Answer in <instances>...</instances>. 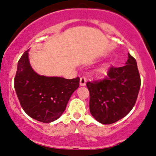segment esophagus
I'll return each instance as SVG.
<instances>
[{
  "mask_svg": "<svg viewBox=\"0 0 156 156\" xmlns=\"http://www.w3.org/2000/svg\"><path fill=\"white\" fill-rule=\"evenodd\" d=\"M87 83V78L85 77H81L80 79V85L81 86H85Z\"/></svg>",
  "mask_w": 156,
  "mask_h": 156,
  "instance_id": "1",
  "label": "esophagus"
}]
</instances>
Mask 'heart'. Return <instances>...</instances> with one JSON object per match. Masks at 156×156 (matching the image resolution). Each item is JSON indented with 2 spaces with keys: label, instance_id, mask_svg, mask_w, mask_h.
I'll return each mask as SVG.
<instances>
[{
  "label": "heart",
  "instance_id": "b5f03b06",
  "mask_svg": "<svg viewBox=\"0 0 156 156\" xmlns=\"http://www.w3.org/2000/svg\"><path fill=\"white\" fill-rule=\"evenodd\" d=\"M107 70H108V67H107V66H103V67H101L100 69L98 70V73L99 74H101V75L106 74L107 72Z\"/></svg>",
  "mask_w": 156,
  "mask_h": 156
}]
</instances>
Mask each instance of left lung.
I'll return each instance as SVG.
<instances>
[{"label":"left lung","mask_w":156,"mask_h":156,"mask_svg":"<svg viewBox=\"0 0 156 156\" xmlns=\"http://www.w3.org/2000/svg\"><path fill=\"white\" fill-rule=\"evenodd\" d=\"M90 110L98 122L110 124L129 113L136 104L141 77L136 59L128 53L126 65L111 66L103 79L88 81Z\"/></svg>","instance_id":"8db88e82"}]
</instances>
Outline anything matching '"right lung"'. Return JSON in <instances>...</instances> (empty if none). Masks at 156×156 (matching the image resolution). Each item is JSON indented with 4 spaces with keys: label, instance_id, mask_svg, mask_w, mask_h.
<instances>
[{
    "label": "right lung",
    "instance_id": "obj_1",
    "mask_svg": "<svg viewBox=\"0 0 156 156\" xmlns=\"http://www.w3.org/2000/svg\"><path fill=\"white\" fill-rule=\"evenodd\" d=\"M79 81L78 77L66 79L37 74L31 67L26 51L18 61L14 86L26 113L41 122L50 123L64 112Z\"/></svg>",
    "mask_w": 156,
    "mask_h": 156
}]
</instances>
